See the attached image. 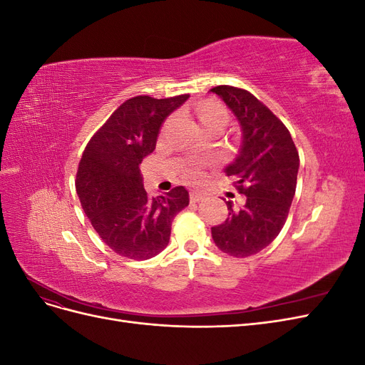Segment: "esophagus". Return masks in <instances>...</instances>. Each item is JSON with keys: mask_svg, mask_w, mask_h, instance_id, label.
I'll list each match as a JSON object with an SVG mask.
<instances>
[{"mask_svg": "<svg viewBox=\"0 0 365 365\" xmlns=\"http://www.w3.org/2000/svg\"><path fill=\"white\" fill-rule=\"evenodd\" d=\"M204 195H201V193H197V192H190V201L192 202H201V201H204Z\"/></svg>", "mask_w": 365, "mask_h": 365, "instance_id": "esophagus-1", "label": "esophagus"}]
</instances>
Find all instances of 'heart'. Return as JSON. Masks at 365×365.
<instances>
[{
    "mask_svg": "<svg viewBox=\"0 0 365 365\" xmlns=\"http://www.w3.org/2000/svg\"><path fill=\"white\" fill-rule=\"evenodd\" d=\"M197 117H200L201 123L207 125L216 120H227V113L215 102H205L197 108ZM202 178V172L200 168H190L185 172V180L190 182H196Z\"/></svg>",
    "mask_w": 365,
    "mask_h": 365,
    "instance_id": "obj_1",
    "label": "heart"
}]
</instances>
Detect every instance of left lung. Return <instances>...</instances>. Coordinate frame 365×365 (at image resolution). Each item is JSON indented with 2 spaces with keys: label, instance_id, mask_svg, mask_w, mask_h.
Wrapping results in <instances>:
<instances>
[{
  "label": "left lung",
  "instance_id": "obj_1",
  "mask_svg": "<svg viewBox=\"0 0 365 365\" xmlns=\"http://www.w3.org/2000/svg\"><path fill=\"white\" fill-rule=\"evenodd\" d=\"M236 117L240 149L227 175L235 176L245 204L227 201L228 217L212 228L216 247L233 257H248L279 236L289 213L300 168L289 130L251 93L220 85L210 90Z\"/></svg>",
  "mask_w": 365,
  "mask_h": 365
}]
</instances>
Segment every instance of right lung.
<instances>
[{
	"label": "right lung",
	"mask_w": 365,
	"mask_h": 365,
	"mask_svg": "<svg viewBox=\"0 0 365 365\" xmlns=\"http://www.w3.org/2000/svg\"><path fill=\"white\" fill-rule=\"evenodd\" d=\"M189 97L129 98L83 150L76 176L77 196L97 235L120 256L155 257L169 244L173 217L189 205L182 185L149 197L140 173L141 161L157 146L164 120Z\"/></svg>",
	"instance_id": "1"
}]
</instances>
